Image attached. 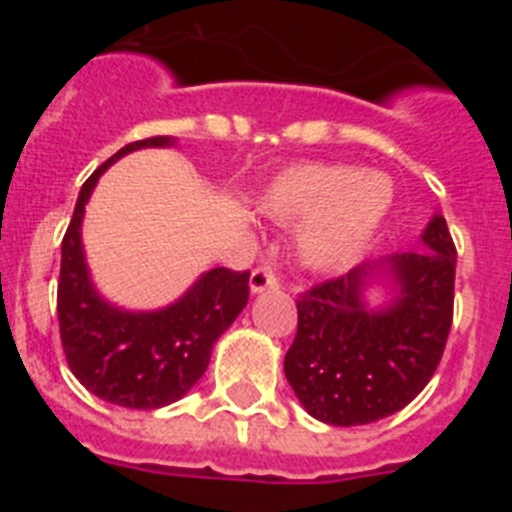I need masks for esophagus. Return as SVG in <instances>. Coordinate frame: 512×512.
Listing matches in <instances>:
<instances>
[{"instance_id": "obj_1", "label": "esophagus", "mask_w": 512, "mask_h": 512, "mask_svg": "<svg viewBox=\"0 0 512 512\" xmlns=\"http://www.w3.org/2000/svg\"><path fill=\"white\" fill-rule=\"evenodd\" d=\"M279 287V279L271 274L269 269H256L248 279V289H251V295H261L266 289H277Z\"/></svg>"}]
</instances>
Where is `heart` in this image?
<instances>
[{
  "instance_id": "1",
  "label": "heart",
  "mask_w": 512,
  "mask_h": 512,
  "mask_svg": "<svg viewBox=\"0 0 512 512\" xmlns=\"http://www.w3.org/2000/svg\"><path fill=\"white\" fill-rule=\"evenodd\" d=\"M395 205L392 179L351 164L307 161L274 174L256 194V210L274 223L300 220L295 259L310 274H338L369 251Z\"/></svg>"
}]
</instances>
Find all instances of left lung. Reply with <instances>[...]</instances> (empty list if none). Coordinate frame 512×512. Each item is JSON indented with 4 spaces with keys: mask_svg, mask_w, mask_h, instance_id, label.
<instances>
[{
    "mask_svg": "<svg viewBox=\"0 0 512 512\" xmlns=\"http://www.w3.org/2000/svg\"><path fill=\"white\" fill-rule=\"evenodd\" d=\"M420 246L356 266L297 300L284 374L320 423H374L431 382L454 315L456 248L443 215L428 220ZM372 291L382 303L371 302Z\"/></svg>",
    "mask_w": 512,
    "mask_h": 512,
    "instance_id": "obj_1",
    "label": "left lung"
}]
</instances>
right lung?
I'll return each instance as SVG.
<instances>
[{"instance_id":"obj_1","label":"right lung","mask_w":512,"mask_h":512,"mask_svg":"<svg viewBox=\"0 0 512 512\" xmlns=\"http://www.w3.org/2000/svg\"><path fill=\"white\" fill-rule=\"evenodd\" d=\"M176 138L135 140L89 176L61 243L58 323L71 372L99 400L156 410L182 400L210 364L212 346L248 302V271H202L182 297L156 310H128L97 289L81 241L87 202L99 176L143 148H174Z\"/></svg>"}]
</instances>
